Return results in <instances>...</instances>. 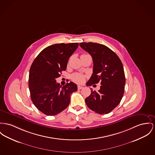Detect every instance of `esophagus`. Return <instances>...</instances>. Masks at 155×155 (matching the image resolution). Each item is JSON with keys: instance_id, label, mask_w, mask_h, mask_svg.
<instances>
[{"instance_id": "esophagus-1", "label": "esophagus", "mask_w": 155, "mask_h": 155, "mask_svg": "<svg viewBox=\"0 0 155 155\" xmlns=\"http://www.w3.org/2000/svg\"><path fill=\"white\" fill-rule=\"evenodd\" d=\"M83 86H80V85H79L78 86V89H79V90H81V89H83Z\"/></svg>"}]
</instances>
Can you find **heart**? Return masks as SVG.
Listing matches in <instances>:
<instances>
[{
    "mask_svg": "<svg viewBox=\"0 0 155 155\" xmlns=\"http://www.w3.org/2000/svg\"><path fill=\"white\" fill-rule=\"evenodd\" d=\"M85 76L81 73H74L72 76L73 81L78 83H82L84 81Z\"/></svg>",
    "mask_w": 155,
    "mask_h": 155,
    "instance_id": "b5f03b06",
    "label": "heart"
}]
</instances>
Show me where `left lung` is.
I'll return each mask as SVG.
<instances>
[{
	"label": "left lung",
	"mask_w": 155,
	"mask_h": 155,
	"mask_svg": "<svg viewBox=\"0 0 155 155\" xmlns=\"http://www.w3.org/2000/svg\"><path fill=\"white\" fill-rule=\"evenodd\" d=\"M79 45L93 59V74L86 84L92 86L99 82L101 84L98 92L91 90L85 102L97 114H109L119 104L124 96L126 80L122 63L114 51L103 45L82 42Z\"/></svg>",
	"instance_id": "left-lung-1"
}]
</instances>
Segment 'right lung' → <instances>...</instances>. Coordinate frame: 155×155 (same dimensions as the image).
<instances>
[{"label": "right lung", "mask_w": 155, "mask_h": 155, "mask_svg": "<svg viewBox=\"0 0 155 155\" xmlns=\"http://www.w3.org/2000/svg\"><path fill=\"white\" fill-rule=\"evenodd\" d=\"M78 46V43L52 45L41 51L32 63L29 88L32 102L43 114L61 113L69 106L71 94L78 91L72 82L62 86L56 79L66 69L68 60Z\"/></svg>", "instance_id": "add662e5"}]
</instances>
